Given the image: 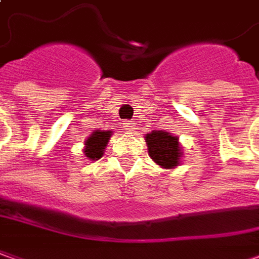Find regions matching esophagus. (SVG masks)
<instances>
[{"instance_id":"34e87169","label":"esophagus","mask_w":259,"mask_h":259,"mask_svg":"<svg viewBox=\"0 0 259 259\" xmlns=\"http://www.w3.org/2000/svg\"><path fill=\"white\" fill-rule=\"evenodd\" d=\"M122 127L124 129V132H135V129H136V123L126 120V122L122 123Z\"/></svg>"}]
</instances>
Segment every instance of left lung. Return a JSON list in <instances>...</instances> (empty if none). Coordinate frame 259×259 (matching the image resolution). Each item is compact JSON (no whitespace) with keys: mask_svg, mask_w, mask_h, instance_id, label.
I'll return each instance as SVG.
<instances>
[{"mask_svg":"<svg viewBox=\"0 0 259 259\" xmlns=\"http://www.w3.org/2000/svg\"><path fill=\"white\" fill-rule=\"evenodd\" d=\"M149 156L154 163L164 168H174L180 164L181 147L179 137L164 130H153L146 135Z\"/></svg>","mask_w":259,"mask_h":259,"instance_id":"obj_1","label":"left lung"}]
</instances>
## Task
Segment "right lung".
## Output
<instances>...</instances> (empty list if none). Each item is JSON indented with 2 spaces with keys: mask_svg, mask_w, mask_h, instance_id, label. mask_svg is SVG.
Here are the masks:
<instances>
[{
  "mask_svg": "<svg viewBox=\"0 0 259 259\" xmlns=\"http://www.w3.org/2000/svg\"><path fill=\"white\" fill-rule=\"evenodd\" d=\"M112 136V132L109 130H96L85 140V156L91 160H98L103 156L106 149L107 142Z\"/></svg>",
  "mask_w": 259,
  "mask_h": 259,
  "instance_id": "right-lung-1",
  "label": "right lung"
}]
</instances>
